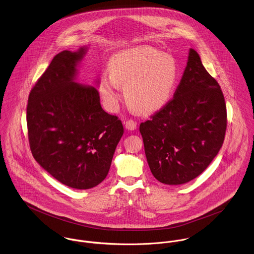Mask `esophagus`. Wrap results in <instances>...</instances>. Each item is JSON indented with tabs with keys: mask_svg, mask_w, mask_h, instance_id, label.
Returning <instances> with one entry per match:
<instances>
[{
	"mask_svg": "<svg viewBox=\"0 0 254 254\" xmlns=\"http://www.w3.org/2000/svg\"><path fill=\"white\" fill-rule=\"evenodd\" d=\"M125 127H126V129L132 131V130H135V129H136L137 123H136V121H134V120H132V119H129V120H127V121L125 122Z\"/></svg>",
	"mask_w": 254,
	"mask_h": 254,
	"instance_id": "esophagus-1",
	"label": "esophagus"
}]
</instances>
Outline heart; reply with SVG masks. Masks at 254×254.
Here are the masks:
<instances>
[{
	"mask_svg": "<svg viewBox=\"0 0 254 254\" xmlns=\"http://www.w3.org/2000/svg\"><path fill=\"white\" fill-rule=\"evenodd\" d=\"M109 71H104L99 78L100 93L109 109L117 108L121 85L131 108L151 113L162 109L172 98L179 65L171 55L143 46L116 54L110 60Z\"/></svg>",
	"mask_w": 254,
	"mask_h": 254,
	"instance_id": "heart-1",
	"label": "heart"
}]
</instances>
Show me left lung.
<instances>
[{
  "instance_id": "left-lung-1",
  "label": "left lung",
  "mask_w": 254,
  "mask_h": 254,
  "mask_svg": "<svg viewBox=\"0 0 254 254\" xmlns=\"http://www.w3.org/2000/svg\"><path fill=\"white\" fill-rule=\"evenodd\" d=\"M226 129L222 90L190 49L173 99L140 125L152 175L166 185L196 178L217 155Z\"/></svg>"
}]
</instances>
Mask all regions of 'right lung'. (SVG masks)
Instances as JSON below:
<instances>
[{
	"mask_svg": "<svg viewBox=\"0 0 254 254\" xmlns=\"http://www.w3.org/2000/svg\"><path fill=\"white\" fill-rule=\"evenodd\" d=\"M85 49L58 54L37 80L27 104L33 157L54 178L87 190L104 181L124 129L101 107L94 87L74 82Z\"/></svg>",
	"mask_w": 254,
	"mask_h": 254,
	"instance_id": "right-lung-1",
	"label": "right lung"
}]
</instances>
